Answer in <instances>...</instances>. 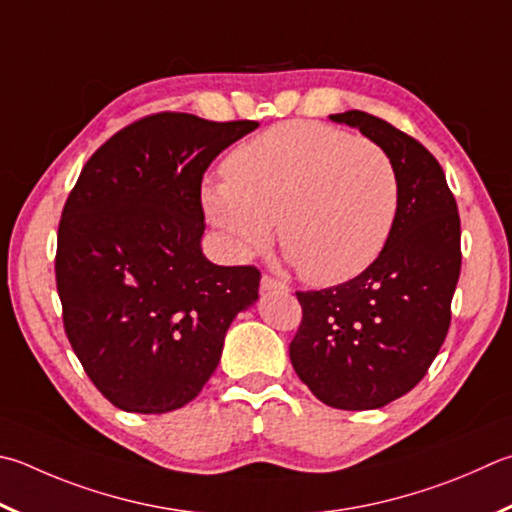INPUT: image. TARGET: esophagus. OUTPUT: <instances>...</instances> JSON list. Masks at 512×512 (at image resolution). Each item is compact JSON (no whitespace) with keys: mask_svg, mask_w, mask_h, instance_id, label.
<instances>
[{"mask_svg":"<svg viewBox=\"0 0 512 512\" xmlns=\"http://www.w3.org/2000/svg\"><path fill=\"white\" fill-rule=\"evenodd\" d=\"M262 291H288V286L271 275L262 277Z\"/></svg>","mask_w":512,"mask_h":512,"instance_id":"obj_1","label":"esophagus"}]
</instances>
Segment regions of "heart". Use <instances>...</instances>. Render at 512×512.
<instances>
[{
    "mask_svg": "<svg viewBox=\"0 0 512 512\" xmlns=\"http://www.w3.org/2000/svg\"><path fill=\"white\" fill-rule=\"evenodd\" d=\"M224 181L201 192L208 219L230 248L253 255L277 237L306 282H349L383 255L396 224L392 156L367 138L293 120L235 147Z\"/></svg>",
    "mask_w": 512,
    "mask_h": 512,
    "instance_id": "obj_1",
    "label": "heart"
}]
</instances>
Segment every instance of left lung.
<instances>
[{"instance_id": "1", "label": "left lung", "mask_w": 512, "mask_h": 512, "mask_svg": "<svg viewBox=\"0 0 512 512\" xmlns=\"http://www.w3.org/2000/svg\"><path fill=\"white\" fill-rule=\"evenodd\" d=\"M329 118L392 156L401 201L392 237L365 273L295 293L302 322L288 356L322 403L376 410L421 383L448 336L461 221L439 161L416 138L358 109Z\"/></svg>"}]
</instances>
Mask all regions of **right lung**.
Masks as SVG:
<instances>
[{
	"label": "right lung",
	"instance_id": "right-lung-1",
	"mask_svg": "<svg viewBox=\"0 0 512 512\" xmlns=\"http://www.w3.org/2000/svg\"><path fill=\"white\" fill-rule=\"evenodd\" d=\"M257 127L145 116L98 147L64 203L55 253L64 331L118 410L190 403L215 374L230 322L257 302L255 266H217L201 250L203 174Z\"/></svg>",
	"mask_w": 512,
	"mask_h": 512
}]
</instances>
